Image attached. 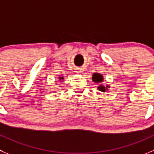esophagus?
I'll return each mask as SVG.
<instances>
[{
    "label": "esophagus",
    "mask_w": 154,
    "mask_h": 154,
    "mask_svg": "<svg viewBox=\"0 0 154 154\" xmlns=\"http://www.w3.org/2000/svg\"><path fill=\"white\" fill-rule=\"evenodd\" d=\"M75 72L77 73V74H81L83 71H82L81 68H80V67H77V68L75 69Z\"/></svg>",
    "instance_id": "1"
}]
</instances>
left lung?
Masks as SVG:
<instances>
[{
    "label": "left lung",
    "instance_id": "8db88e82",
    "mask_svg": "<svg viewBox=\"0 0 154 154\" xmlns=\"http://www.w3.org/2000/svg\"><path fill=\"white\" fill-rule=\"evenodd\" d=\"M92 79H93V81L97 82V83H101V82L103 81V77L100 74H98V73H95V74H93ZM109 87V86H106V87H105V86L103 85H100V87H98V89L100 91L106 92Z\"/></svg>",
    "mask_w": 154,
    "mask_h": 154
}]
</instances>
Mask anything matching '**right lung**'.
Instances as JSON below:
<instances>
[{
	"mask_svg": "<svg viewBox=\"0 0 154 154\" xmlns=\"http://www.w3.org/2000/svg\"><path fill=\"white\" fill-rule=\"evenodd\" d=\"M58 79H59L60 81H61V80H64V77H58Z\"/></svg>",
	"mask_w": 154,
	"mask_h": 154,
	"instance_id": "1",
	"label": "right lung"
}]
</instances>
